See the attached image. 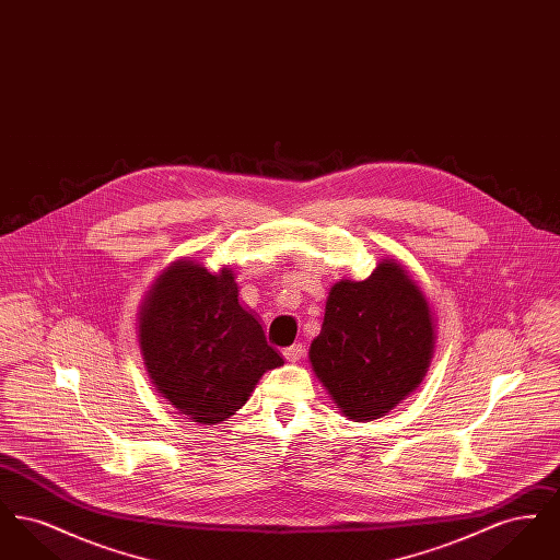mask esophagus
<instances>
[{
	"label": "esophagus",
	"instance_id": "obj_1",
	"mask_svg": "<svg viewBox=\"0 0 560 560\" xmlns=\"http://www.w3.org/2000/svg\"><path fill=\"white\" fill-rule=\"evenodd\" d=\"M283 357H285L288 361L295 363V361H300V359L304 357V347H302L300 342H298V345H292V347H288L283 350Z\"/></svg>",
	"mask_w": 560,
	"mask_h": 560
}]
</instances>
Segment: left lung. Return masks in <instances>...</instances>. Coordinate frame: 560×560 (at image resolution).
Instances as JSON below:
<instances>
[{"label":"left lung","instance_id":"8db88e82","mask_svg":"<svg viewBox=\"0 0 560 560\" xmlns=\"http://www.w3.org/2000/svg\"><path fill=\"white\" fill-rule=\"evenodd\" d=\"M434 347L430 306L397 262L365 281L331 288L311 365L342 413L370 422L386 416L427 375Z\"/></svg>","mask_w":560,"mask_h":560}]
</instances>
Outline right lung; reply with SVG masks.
I'll use <instances>...</instances> for the list:
<instances>
[{"label":"right lung","instance_id":"right-lung-1","mask_svg":"<svg viewBox=\"0 0 560 560\" xmlns=\"http://www.w3.org/2000/svg\"><path fill=\"white\" fill-rule=\"evenodd\" d=\"M151 382L199 424L231 418L267 370L283 365L260 320L240 302L233 270L178 262L161 275L140 313Z\"/></svg>","mask_w":560,"mask_h":560}]
</instances>
